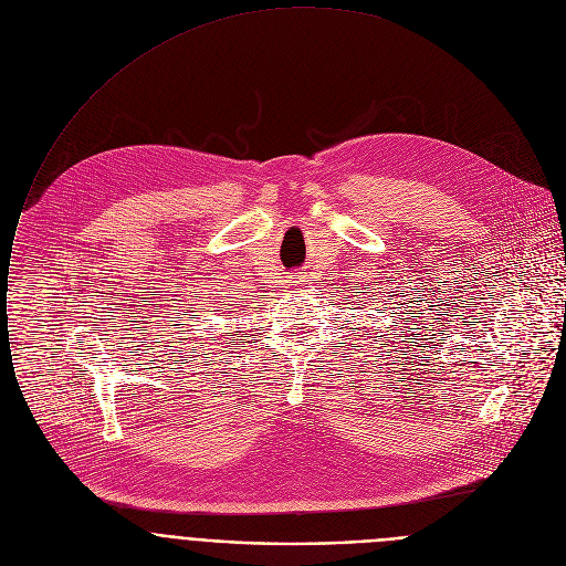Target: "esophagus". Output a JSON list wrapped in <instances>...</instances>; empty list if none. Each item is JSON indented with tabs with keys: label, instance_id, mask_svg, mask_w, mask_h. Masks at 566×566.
<instances>
[{
	"label": "esophagus",
	"instance_id": "1",
	"mask_svg": "<svg viewBox=\"0 0 566 566\" xmlns=\"http://www.w3.org/2000/svg\"><path fill=\"white\" fill-rule=\"evenodd\" d=\"M294 283H298V281H294Z\"/></svg>",
	"mask_w": 566,
	"mask_h": 566
}]
</instances>
